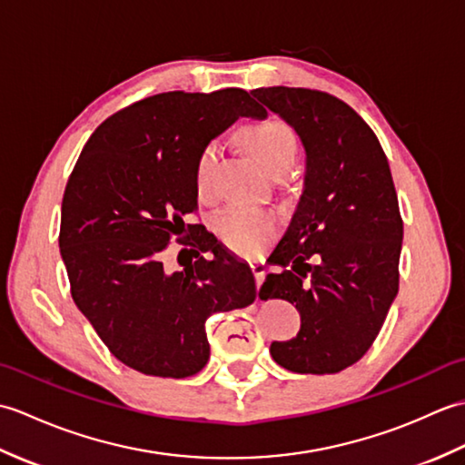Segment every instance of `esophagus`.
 Returning <instances> with one entry per match:
<instances>
[{
    "mask_svg": "<svg viewBox=\"0 0 465 465\" xmlns=\"http://www.w3.org/2000/svg\"><path fill=\"white\" fill-rule=\"evenodd\" d=\"M250 270H252L253 278H255V285H258V290H260V285L265 280V272H268V268H265L263 262H252L250 263Z\"/></svg>",
    "mask_w": 465,
    "mask_h": 465,
    "instance_id": "34e87169",
    "label": "esophagus"
}]
</instances>
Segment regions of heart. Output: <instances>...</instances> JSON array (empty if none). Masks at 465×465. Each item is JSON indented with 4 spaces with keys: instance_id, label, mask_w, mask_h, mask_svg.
Wrapping results in <instances>:
<instances>
[{
    "instance_id": "heart-1",
    "label": "heart",
    "mask_w": 465,
    "mask_h": 465,
    "mask_svg": "<svg viewBox=\"0 0 465 465\" xmlns=\"http://www.w3.org/2000/svg\"><path fill=\"white\" fill-rule=\"evenodd\" d=\"M238 137L253 160L272 175L288 173L295 163V157H298V135L282 117L270 115L263 120L245 124L238 132ZM217 155H220L217 145L207 143L195 160V192L203 200L213 193ZM215 230L232 252L255 255L278 230V220L270 212L233 205L215 217Z\"/></svg>"
}]
</instances>
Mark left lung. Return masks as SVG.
<instances>
[{
	"label": "left lung",
	"instance_id": "1",
	"mask_svg": "<svg viewBox=\"0 0 465 465\" xmlns=\"http://www.w3.org/2000/svg\"><path fill=\"white\" fill-rule=\"evenodd\" d=\"M300 134L305 187L270 255L262 300H285L300 333L273 341L272 358L295 373H338L378 338L400 288L403 220L388 157L371 127L340 97L308 87L252 92Z\"/></svg>",
	"mask_w": 465,
	"mask_h": 465
}]
</instances>
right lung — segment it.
Returning <instances> with one entry per match:
<instances>
[{
	"label": "right lung",
	"instance_id": "obj_1",
	"mask_svg": "<svg viewBox=\"0 0 465 465\" xmlns=\"http://www.w3.org/2000/svg\"><path fill=\"white\" fill-rule=\"evenodd\" d=\"M242 115L262 120L265 110L240 87L150 95L107 117L69 175L59 250L72 298L135 371L197 373L210 360L207 318L248 308L258 295L248 265L212 233L183 240L197 227L183 222L197 210V155ZM173 237L184 245L178 262L183 252L196 262L170 274L163 253Z\"/></svg>",
	"mask_w": 465,
	"mask_h": 465
}]
</instances>
